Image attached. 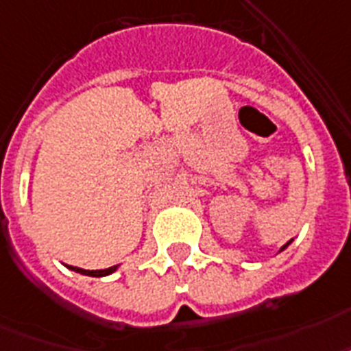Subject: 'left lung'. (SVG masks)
Instances as JSON below:
<instances>
[{"mask_svg": "<svg viewBox=\"0 0 351 351\" xmlns=\"http://www.w3.org/2000/svg\"><path fill=\"white\" fill-rule=\"evenodd\" d=\"M289 243H290V241H289ZM289 243H287V245H289ZM287 245H283V247H281V250H285V249H287Z\"/></svg>", "mask_w": 351, "mask_h": 351, "instance_id": "8db88e82", "label": "left lung"}]
</instances>
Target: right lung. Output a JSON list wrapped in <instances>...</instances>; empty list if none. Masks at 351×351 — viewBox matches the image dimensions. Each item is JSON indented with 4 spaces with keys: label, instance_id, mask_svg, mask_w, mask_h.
Listing matches in <instances>:
<instances>
[{
    "label": "right lung",
    "instance_id": "obj_1",
    "mask_svg": "<svg viewBox=\"0 0 351 351\" xmlns=\"http://www.w3.org/2000/svg\"><path fill=\"white\" fill-rule=\"evenodd\" d=\"M68 269L75 270V272H79V274L93 276V278H101V276L111 274V272L117 269V265H115V267H110V269H104V270H84V269H79V267H68Z\"/></svg>",
    "mask_w": 351,
    "mask_h": 351
}]
</instances>
